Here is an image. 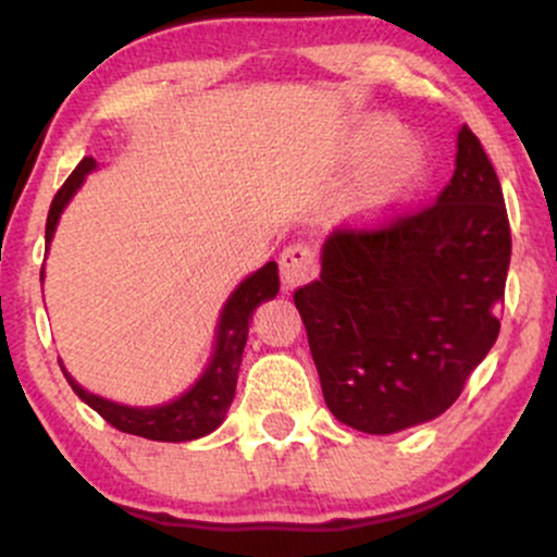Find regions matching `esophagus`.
Segmentation results:
<instances>
[{"label": "esophagus", "instance_id": "esophagus-1", "mask_svg": "<svg viewBox=\"0 0 557 557\" xmlns=\"http://www.w3.org/2000/svg\"><path fill=\"white\" fill-rule=\"evenodd\" d=\"M319 257L317 248L309 243H290L280 257V274L287 287H298L317 277Z\"/></svg>", "mask_w": 557, "mask_h": 557}]
</instances>
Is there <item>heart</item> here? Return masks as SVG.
I'll return each instance as SVG.
<instances>
[{"label":"heart","instance_id":"obj_1","mask_svg":"<svg viewBox=\"0 0 557 557\" xmlns=\"http://www.w3.org/2000/svg\"><path fill=\"white\" fill-rule=\"evenodd\" d=\"M348 154L367 162L359 183V207L363 212H385L413 188L424 168V151L417 140L400 138V125L385 114H374L348 138Z\"/></svg>","mask_w":557,"mask_h":557}]
</instances>
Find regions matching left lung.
Segmentation results:
<instances>
[{
  "label": "left lung",
  "instance_id": "1",
  "mask_svg": "<svg viewBox=\"0 0 557 557\" xmlns=\"http://www.w3.org/2000/svg\"><path fill=\"white\" fill-rule=\"evenodd\" d=\"M510 225L469 125L437 201L341 227L293 293L332 417L393 434L447 411L500 332Z\"/></svg>",
  "mask_w": 557,
  "mask_h": 557
}]
</instances>
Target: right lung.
<instances>
[{"label": "right lung", "instance_id": "1", "mask_svg": "<svg viewBox=\"0 0 557 557\" xmlns=\"http://www.w3.org/2000/svg\"><path fill=\"white\" fill-rule=\"evenodd\" d=\"M94 170V159L86 157L81 159L78 168L73 170V175L62 183V188L57 190L52 207H49L47 216V243L52 240L57 220H60L62 209L67 207V201L73 198L75 190L81 188L83 177ZM44 277V270H41ZM280 290V277H277V264L261 267L259 272H253L251 277H246L235 287L233 296L227 298L225 309L220 317V330H216V350L214 359L209 363V369L203 372L201 380L196 382L183 398L168 406L157 408H131L120 406V403L104 400L99 395L83 389L78 382L70 376L65 369L70 387L75 389L81 400H86L88 406L99 413L107 424H112L114 430L138 434L146 440H159V443H183V440H196L209 434L225 419L230 403L235 398V382H238V369L243 359V348H246L248 337V319H251L253 309L261 300L274 298Z\"/></svg>", "mask_w": 557, "mask_h": 557}]
</instances>
